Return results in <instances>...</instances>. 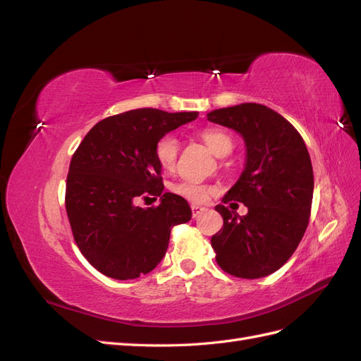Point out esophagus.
I'll return each instance as SVG.
<instances>
[{
  "label": "esophagus",
  "instance_id": "34e87169",
  "mask_svg": "<svg viewBox=\"0 0 361 361\" xmlns=\"http://www.w3.org/2000/svg\"><path fill=\"white\" fill-rule=\"evenodd\" d=\"M204 209H206V207H203V206H200V204L191 203V211H192V216H197V215H199V214H202Z\"/></svg>",
  "mask_w": 361,
  "mask_h": 361
}]
</instances>
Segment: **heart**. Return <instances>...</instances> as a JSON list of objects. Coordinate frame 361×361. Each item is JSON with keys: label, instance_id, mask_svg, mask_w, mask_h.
Segmentation results:
<instances>
[{"label": "heart", "instance_id": "heart-1", "mask_svg": "<svg viewBox=\"0 0 361 361\" xmlns=\"http://www.w3.org/2000/svg\"><path fill=\"white\" fill-rule=\"evenodd\" d=\"M200 138L204 141L206 146L216 157H224L233 147V140L224 130L215 128H206L200 130ZM179 157V141L173 135H162L155 145V158L159 166L166 170H173L178 162ZM171 191L180 197L191 202H203L207 195L212 192L209 185L194 179H182L171 185Z\"/></svg>", "mask_w": 361, "mask_h": 361}]
</instances>
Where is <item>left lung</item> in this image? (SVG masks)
<instances>
[{
    "mask_svg": "<svg viewBox=\"0 0 361 361\" xmlns=\"http://www.w3.org/2000/svg\"><path fill=\"white\" fill-rule=\"evenodd\" d=\"M207 120L235 129L247 146L241 178L223 202H241L248 214L236 216L215 206L223 227L211 238L215 260L239 279H260L286 264L309 226L313 169L307 147L288 120L260 104L220 108Z\"/></svg>",
    "mask_w": 361,
    "mask_h": 361,
    "instance_id": "8db88e82",
    "label": "left lung"
}]
</instances>
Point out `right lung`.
<instances>
[{
  "label": "right lung",
  "instance_id": "obj_1",
  "mask_svg": "<svg viewBox=\"0 0 361 361\" xmlns=\"http://www.w3.org/2000/svg\"><path fill=\"white\" fill-rule=\"evenodd\" d=\"M197 116L155 108L110 116L75 150L64 203L76 245L104 276L133 280L147 274L166 255L171 228L191 220L187 200L162 192L155 145ZM149 197H161V203L146 210L135 204Z\"/></svg>",
  "mask_w": 361,
  "mask_h": 361
}]
</instances>
